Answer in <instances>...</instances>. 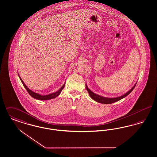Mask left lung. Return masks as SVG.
Masks as SVG:
<instances>
[{
    "label": "left lung",
    "mask_w": 157,
    "mask_h": 157,
    "mask_svg": "<svg viewBox=\"0 0 157 157\" xmlns=\"http://www.w3.org/2000/svg\"><path fill=\"white\" fill-rule=\"evenodd\" d=\"M136 82L135 83L134 86L131 90H128L127 92H126L125 94H124L122 96H120L119 97L116 98H106L100 96V95H99L98 94L94 93L92 91H91L88 88V87L86 84V89L87 90V91L88 92L89 95H90V98L92 99H94V101H95L96 102H99V103H101V104H112V103H114L115 102H117V101H120L121 99L126 97L127 95H128L132 91V90L134 89L135 86H136Z\"/></svg>",
    "instance_id": "1"
}]
</instances>
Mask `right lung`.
Returning <instances> with one entry per match:
<instances>
[{"instance_id":"add662e5","label":"right lung","mask_w":157,"mask_h":157,"mask_svg":"<svg viewBox=\"0 0 157 157\" xmlns=\"http://www.w3.org/2000/svg\"><path fill=\"white\" fill-rule=\"evenodd\" d=\"M19 75V78H20L21 82L22 83L23 85L24 86V87L25 88V89L27 90L29 94V95H30V96H31L32 97L36 99H37V100H42V101H43V100H49V99H53V98H55L57 97L58 95H59L61 91L63 89V88H64V86H65V83L63 85V86L60 88L59 90H57L56 92H53V93L48 94V95H42L39 94H37V93L34 92L33 91L31 90L24 83V82H23V81L22 80V79H21V76H19V75Z\"/></svg>"}]
</instances>
